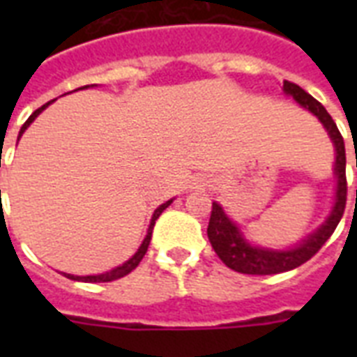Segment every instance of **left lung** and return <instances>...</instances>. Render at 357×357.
I'll use <instances>...</instances> for the list:
<instances>
[{"label":"left lung","instance_id":"obj_1","mask_svg":"<svg viewBox=\"0 0 357 357\" xmlns=\"http://www.w3.org/2000/svg\"><path fill=\"white\" fill-rule=\"evenodd\" d=\"M283 92L293 96L296 103L313 113L321 123L326 128L333 146H335V178H337V189H335V204L332 207L330 217L321 228L313 231L302 243L296 244L294 248L289 250H272L261 248V246H252V244L243 237L228 215L222 211V207L217 202H213L211 218L207 226V237L211 243L213 250L222 259L226 266L231 271L241 272V274H257V276H266V274H280V272L293 271L322 248V244L337 228L339 220L343 217L344 206H347V155H344V140L339 133L337 126L333 119L328 114V111L322 107L315 98L307 94L302 86L294 85L291 81H283ZM357 168V162H356ZM357 192V190H356Z\"/></svg>","mask_w":357,"mask_h":357}]
</instances>
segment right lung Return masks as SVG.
<instances>
[{"label":"right lung","instance_id":"right-lung-1","mask_svg":"<svg viewBox=\"0 0 357 357\" xmlns=\"http://www.w3.org/2000/svg\"><path fill=\"white\" fill-rule=\"evenodd\" d=\"M86 86H89V85H86ZM86 86H81V89H86ZM77 91H79V89H77ZM52 102H53V100H52ZM52 102H47L46 105H42V107L36 109L35 113L31 114L29 119L25 120V123H24V126H22V129H20L18 140H20V137H22V133H24L25 129L29 128L31 122H33V120H35L36 116H38V114H40L42 111H44V109H46L47 105H50V103H52ZM170 204H172V200L165 202L162 206H159V207H157V209H155V211H153V217H151L150 228H148V234H146L144 241H142V244H140V246H139V250L135 252L133 257H131V259L126 261L123 265L116 266V268H113V271L105 272V274H96V276H74V274H64V272H63L64 276L70 278V280H75V282L100 283V282H113V280H119V278H123V276H126V274H129V272L133 271V268H137V266H139V263H140V261H142V257H144V254H146V252H148V246H150V241H151V231H153V226H155V220H157V218H159V215H161V213L165 211V209H167L168 206H170Z\"/></svg>","mask_w":357,"mask_h":357}]
</instances>
